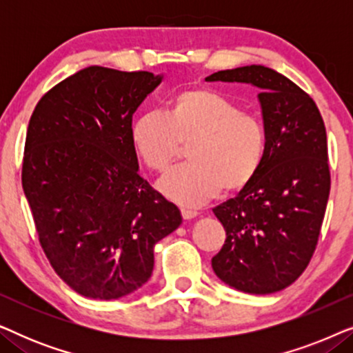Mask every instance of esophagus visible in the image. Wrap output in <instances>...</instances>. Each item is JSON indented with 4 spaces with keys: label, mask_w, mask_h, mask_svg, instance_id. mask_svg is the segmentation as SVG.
Wrapping results in <instances>:
<instances>
[{
    "label": "esophagus",
    "mask_w": 353,
    "mask_h": 353,
    "mask_svg": "<svg viewBox=\"0 0 353 353\" xmlns=\"http://www.w3.org/2000/svg\"><path fill=\"white\" fill-rule=\"evenodd\" d=\"M181 215H183V219H185V220H192V219H194V216H197V210L188 209V207H183Z\"/></svg>",
    "instance_id": "1"
}]
</instances>
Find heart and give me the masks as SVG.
Returning <instances> with one entry per match:
<instances>
[{"instance_id": "heart-1", "label": "heart", "mask_w": 353, "mask_h": 353, "mask_svg": "<svg viewBox=\"0 0 353 353\" xmlns=\"http://www.w3.org/2000/svg\"><path fill=\"white\" fill-rule=\"evenodd\" d=\"M132 143L144 165L165 172L188 146L190 163L168 172L159 190L181 205L194 207L244 190L262 167L267 134L259 117L209 88L178 91L165 115L146 112L132 125Z\"/></svg>"}]
</instances>
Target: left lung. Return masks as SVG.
Returning <instances> with one entry per match:
<instances>
[{
    "mask_svg": "<svg viewBox=\"0 0 353 353\" xmlns=\"http://www.w3.org/2000/svg\"><path fill=\"white\" fill-rule=\"evenodd\" d=\"M205 81L259 88L267 134L257 175L214 209L226 241L212 268L238 291L278 292L307 268L325 219L331 188L325 123L305 91L265 65L220 70Z\"/></svg>",
    "mask_w": 353,
    "mask_h": 353,
    "instance_id": "8db88e82",
    "label": "left lung"
}]
</instances>
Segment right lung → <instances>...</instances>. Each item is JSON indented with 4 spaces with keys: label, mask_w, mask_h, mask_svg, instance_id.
Segmentation results:
<instances>
[{
    "label": "right lung",
    "mask_w": 353,
    "mask_h": 353,
    "mask_svg": "<svg viewBox=\"0 0 353 353\" xmlns=\"http://www.w3.org/2000/svg\"><path fill=\"white\" fill-rule=\"evenodd\" d=\"M163 75L90 65L38 101L22 188L54 272L85 297L112 301L148 283L154 245L178 207L139 175L132 120Z\"/></svg>",
    "instance_id": "add662e5"
}]
</instances>
